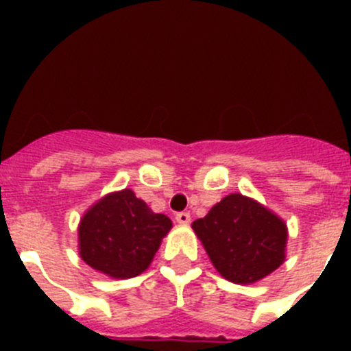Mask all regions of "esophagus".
Wrapping results in <instances>:
<instances>
[{"mask_svg":"<svg viewBox=\"0 0 351 351\" xmlns=\"http://www.w3.org/2000/svg\"><path fill=\"white\" fill-rule=\"evenodd\" d=\"M176 221H178L179 225H188V223L191 221L190 213H186V210H182V213H178V214H176Z\"/></svg>","mask_w":351,"mask_h":351,"instance_id":"34e87169","label":"esophagus"}]
</instances>
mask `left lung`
Segmentation results:
<instances>
[{
	"label": "left lung",
	"mask_w": 351,
	"mask_h": 351,
	"mask_svg": "<svg viewBox=\"0 0 351 351\" xmlns=\"http://www.w3.org/2000/svg\"><path fill=\"white\" fill-rule=\"evenodd\" d=\"M191 226L214 267L232 283H255L285 260L287 225L243 195L225 197Z\"/></svg>",
	"instance_id": "8db88e82"
}]
</instances>
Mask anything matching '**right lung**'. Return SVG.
Returning <instances> with one entry per match:
<instances>
[{
    "instance_id": "obj_1",
    "label": "right lung",
    "mask_w": 351,
    "mask_h": 351,
    "mask_svg": "<svg viewBox=\"0 0 351 351\" xmlns=\"http://www.w3.org/2000/svg\"><path fill=\"white\" fill-rule=\"evenodd\" d=\"M172 221L156 214L132 190L110 193L84 214L79 253L88 265L112 278L144 272Z\"/></svg>"
}]
</instances>
